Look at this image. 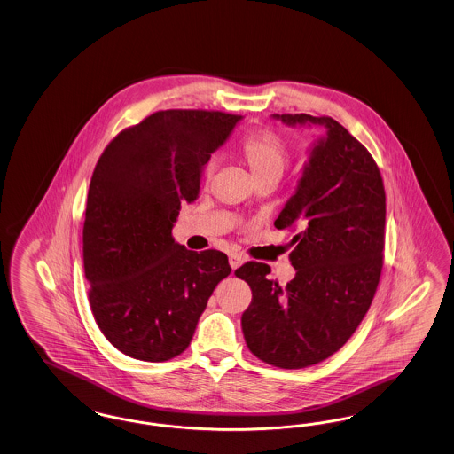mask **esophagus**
<instances>
[{"mask_svg":"<svg viewBox=\"0 0 454 454\" xmlns=\"http://www.w3.org/2000/svg\"><path fill=\"white\" fill-rule=\"evenodd\" d=\"M243 262H245V257L241 254H230V265H231L233 270L238 269Z\"/></svg>","mask_w":454,"mask_h":454,"instance_id":"34e87169","label":"esophagus"}]
</instances>
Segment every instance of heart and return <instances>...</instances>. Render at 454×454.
<instances>
[{"mask_svg":"<svg viewBox=\"0 0 454 454\" xmlns=\"http://www.w3.org/2000/svg\"><path fill=\"white\" fill-rule=\"evenodd\" d=\"M238 160L248 168L254 182H276L281 176L287 161L289 148L279 132L262 129L241 139L237 148ZM215 165L209 163L204 170V180L209 182Z\"/></svg>","mask_w":454,"mask_h":454,"instance_id":"heart-1","label":"heart"}]
</instances>
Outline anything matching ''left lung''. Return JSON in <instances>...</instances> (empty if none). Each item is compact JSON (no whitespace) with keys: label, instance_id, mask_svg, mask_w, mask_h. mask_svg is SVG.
Listing matches in <instances>:
<instances>
[{"label":"left lung","instance_id":"1","mask_svg":"<svg viewBox=\"0 0 454 454\" xmlns=\"http://www.w3.org/2000/svg\"><path fill=\"white\" fill-rule=\"evenodd\" d=\"M274 117L326 128L274 223L296 233L289 255L296 276L281 286L260 262L243 263L235 276L252 289L241 315L252 354L270 366L301 369L335 354L366 317L383 269L387 195L371 153L335 119Z\"/></svg>","mask_w":454,"mask_h":454}]
</instances>
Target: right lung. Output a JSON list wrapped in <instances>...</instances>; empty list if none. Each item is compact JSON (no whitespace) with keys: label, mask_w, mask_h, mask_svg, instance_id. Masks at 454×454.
Returning a JSON list of instances; mask_svg holds the SVG:
<instances>
[{"label":"right lung","mask_w":454,"mask_h":454,"mask_svg":"<svg viewBox=\"0 0 454 454\" xmlns=\"http://www.w3.org/2000/svg\"><path fill=\"white\" fill-rule=\"evenodd\" d=\"M239 119L160 110L121 130L97 161L83 224L88 301L106 339L129 357L163 363L182 354L217 282L231 272L223 252L187 250L172 228Z\"/></svg>","instance_id":"right-lung-1"}]
</instances>
